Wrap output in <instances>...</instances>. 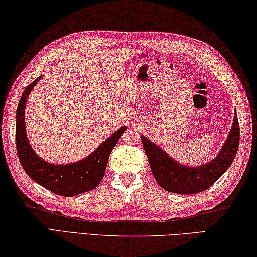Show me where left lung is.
I'll list each match as a JSON object with an SVG mask.
<instances>
[{
	"label": "left lung",
	"instance_id": "1",
	"mask_svg": "<svg viewBox=\"0 0 257 257\" xmlns=\"http://www.w3.org/2000/svg\"><path fill=\"white\" fill-rule=\"evenodd\" d=\"M239 123L237 115H235L231 131L218 157L210 163L197 167H187L176 163L145 136H141V140L157 183L168 192L195 194L212 186L232 164L239 146Z\"/></svg>",
	"mask_w": 257,
	"mask_h": 257
}]
</instances>
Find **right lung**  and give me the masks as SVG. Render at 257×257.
<instances>
[{
  "label": "right lung",
  "instance_id": "1",
  "mask_svg": "<svg viewBox=\"0 0 257 257\" xmlns=\"http://www.w3.org/2000/svg\"><path fill=\"white\" fill-rule=\"evenodd\" d=\"M40 79L42 76L33 81L25 89L17 108L16 146L20 164L30 178L57 195L75 196L92 191L103 178L110 152L118 142L121 134L125 132L126 126L117 130L87 158L76 163L54 165L40 159L31 149L25 127L27 98Z\"/></svg>",
  "mask_w": 257,
  "mask_h": 257
}]
</instances>
